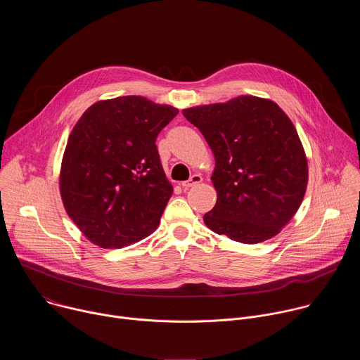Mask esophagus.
<instances>
[{"label":"esophagus","mask_w":360,"mask_h":360,"mask_svg":"<svg viewBox=\"0 0 360 360\" xmlns=\"http://www.w3.org/2000/svg\"><path fill=\"white\" fill-rule=\"evenodd\" d=\"M200 182H202V176H200V175H198V174H195V175H192L188 181L182 182V186H184L185 189H188V188L195 186V185H198V184H200Z\"/></svg>","instance_id":"1"}]
</instances>
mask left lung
Instances as JSON below:
<instances>
[{
    "label": "left lung",
    "instance_id": "1",
    "mask_svg": "<svg viewBox=\"0 0 360 360\" xmlns=\"http://www.w3.org/2000/svg\"><path fill=\"white\" fill-rule=\"evenodd\" d=\"M182 114L207 139L217 162L211 179L218 199L203 222L242 243L279 233L307 185L306 155L288 115L275 102L250 95Z\"/></svg>",
    "mask_w": 360,
    "mask_h": 360
}]
</instances>
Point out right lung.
<instances>
[{
	"mask_svg": "<svg viewBox=\"0 0 360 360\" xmlns=\"http://www.w3.org/2000/svg\"><path fill=\"white\" fill-rule=\"evenodd\" d=\"M179 111L142 96L91 105L64 152L60 189L67 214L102 248H122L155 231L172 185L157 148Z\"/></svg>",
	"mask_w": 360,
	"mask_h": 360,
	"instance_id": "right-lung-1",
	"label": "right lung"
}]
</instances>
